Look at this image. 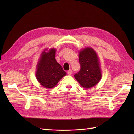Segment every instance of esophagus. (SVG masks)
I'll list each match as a JSON object with an SVG mask.
<instances>
[{"instance_id": "obj_1", "label": "esophagus", "mask_w": 134, "mask_h": 134, "mask_svg": "<svg viewBox=\"0 0 134 134\" xmlns=\"http://www.w3.org/2000/svg\"><path fill=\"white\" fill-rule=\"evenodd\" d=\"M67 74H68V75H71V74H72V70H68V71H67Z\"/></svg>"}]
</instances>
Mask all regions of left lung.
Here are the masks:
<instances>
[{
	"label": "left lung",
	"instance_id": "1",
	"mask_svg": "<svg viewBox=\"0 0 134 134\" xmlns=\"http://www.w3.org/2000/svg\"><path fill=\"white\" fill-rule=\"evenodd\" d=\"M80 70L74 75L75 79L85 89L91 88L99 83L101 77V69L98 56L91 47L79 51Z\"/></svg>",
	"mask_w": 134,
	"mask_h": 134
}]
</instances>
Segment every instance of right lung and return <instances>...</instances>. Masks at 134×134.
<instances>
[{"label":"right lung","instance_id":"right-lung-1","mask_svg":"<svg viewBox=\"0 0 134 134\" xmlns=\"http://www.w3.org/2000/svg\"><path fill=\"white\" fill-rule=\"evenodd\" d=\"M56 51L54 48L49 50L45 48L40 55L36 66V79L40 84L47 89L54 88L60 79L66 75L62 66L56 62Z\"/></svg>","mask_w":134,"mask_h":134}]
</instances>
